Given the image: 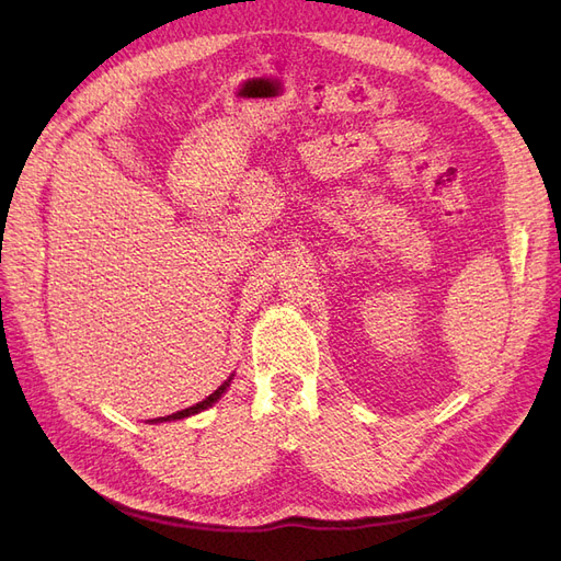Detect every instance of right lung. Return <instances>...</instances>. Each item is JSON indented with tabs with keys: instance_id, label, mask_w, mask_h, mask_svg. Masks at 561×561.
Listing matches in <instances>:
<instances>
[{
	"instance_id": "obj_1",
	"label": "right lung",
	"mask_w": 561,
	"mask_h": 561,
	"mask_svg": "<svg viewBox=\"0 0 561 561\" xmlns=\"http://www.w3.org/2000/svg\"><path fill=\"white\" fill-rule=\"evenodd\" d=\"M227 386H229V381H225L222 386H219L215 393H210L206 400H201V402H196L194 407H186V410H180V412H175V414H168V416H159V419H151V421H175V419H184V416H192V414H198L201 410H208V407L213 404V402H217L219 398H222V393L227 390Z\"/></svg>"
}]
</instances>
